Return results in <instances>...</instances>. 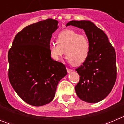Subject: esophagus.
Returning a JSON list of instances; mask_svg holds the SVG:
<instances>
[{
    "label": "esophagus",
    "mask_w": 124,
    "mask_h": 124,
    "mask_svg": "<svg viewBox=\"0 0 124 124\" xmlns=\"http://www.w3.org/2000/svg\"><path fill=\"white\" fill-rule=\"evenodd\" d=\"M66 70H67V72L68 73H71L72 71H73V70H71V69H70V68H66Z\"/></svg>",
    "instance_id": "esophagus-1"
}]
</instances>
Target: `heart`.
Returning a JSON list of instances; mask_svg holds the SVG:
<instances>
[{
  "label": "heart",
  "instance_id": "b5f03b06",
  "mask_svg": "<svg viewBox=\"0 0 124 124\" xmlns=\"http://www.w3.org/2000/svg\"><path fill=\"white\" fill-rule=\"evenodd\" d=\"M57 43L50 45V56L53 60L59 61L64 54L66 60L74 66H79L88 58L91 49L89 40L86 36L80 35L73 30H65L58 34Z\"/></svg>",
  "mask_w": 124,
  "mask_h": 124
}]
</instances>
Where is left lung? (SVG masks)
<instances>
[{
    "label": "left lung",
    "instance_id": "obj_1",
    "mask_svg": "<svg viewBox=\"0 0 124 124\" xmlns=\"http://www.w3.org/2000/svg\"><path fill=\"white\" fill-rule=\"evenodd\" d=\"M69 25L84 30L91 44L88 58L76 69L80 76L76 93L83 101L97 103L109 95L116 82L115 50L106 33L91 21L72 20L66 27Z\"/></svg>",
    "mask_w": 124,
    "mask_h": 124
}]
</instances>
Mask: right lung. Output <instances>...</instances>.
I'll use <instances>...</instances> for the list:
<instances>
[{
  "instance_id": "add662e5",
  "label": "right lung",
  "mask_w": 124,
  "mask_h": 124,
  "mask_svg": "<svg viewBox=\"0 0 124 124\" xmlns=\"http://www.w3.org/2000/svg\"><path fill=\"white\" fill-rule=\"evenodd\" d=\"M58 23L48 18L28 25L16 35L8 51L10 83L19 97L31 106L50 103L59 81L67 74L65 66L50 56V40Z\"/></svg>"
}]
</instances>
